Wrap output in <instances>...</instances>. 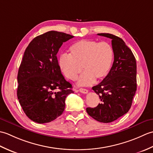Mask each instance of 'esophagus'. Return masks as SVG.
Wrapping results in <instances>:
<instances>
[{"label":"esophagus","mask_w":153,"mask_h":153,"mask_svg":"<svg viewBox=\"0 0 153 153\" xmlns=\"http://www.w3.org/2000/svg\"><path fill=\"white\" fill-rule=\"evenodd\" d=\"M79 91L81 92V93H82L86 94V93H88V90L86 89H84V88H80L79 89Z\"/></svg>","instance_id":"esophagus-1"}]
</instances>
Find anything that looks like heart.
Here are the masks:
<instances>
[{
	"mask_svg": "<svg viewBox=\"0 0 153 153\" xmlns=\"http://www.w3.org/2000/svg\"><path fill=\"white\" fill-rule=\"evenodd\" d=\"M70 54L63 53L58 63L67 78L75 80L82 68L85 71L78 79L79 85H89L95 79L102 80L111 70L114 60V50L107 42L82 39L70 47Z\"/></svg>",
	"mask_w": 153,
	"mask_h": 153,
	"instance_id": "b5f03b06",
	"label": "heart"
}]
</instances>
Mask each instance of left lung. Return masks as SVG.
Masks as SVG:
<instances>
[{"label": "left lung", "instance_id": "1", "mask_svg": "<svg viewBox=\"0 0 153 153\" xmlns=\"http://www.w3.org/2000/svg\"><path fill=\"white\" fill-rule=\"evenodd\" d=\"M98 35L112 39L114 62L108 76L93 90L101 103L86 108L97 121L110 123L124 115L130 109L137 90V65L134 54L121 38L110 33Z\"/></svg>", "mask_w": 153, "mask_h": 153}]
</instances>
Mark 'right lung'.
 <instances>
[{"label": "right lung", "mask_w": 153, "mask_h": 153, "mask_svg": "<svg viewBox=\"0 0 153 153\" xmlns=\"http://www.w3.org/2000/svg\"><path fill=\"white\" fill-rule=\"evenodd\" d=\"M73 35L56 31L34 38L24 52L18 74L17 96L29 118L39 123L53 121L63 113L65 100L74 93L64 79L56 54Z\"/></svg>", "instance_id": "1"}]
</instances>
